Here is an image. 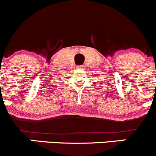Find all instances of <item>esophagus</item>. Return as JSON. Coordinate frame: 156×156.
Returning a JSON list of instances; mask_svg holds the SVG:
<instances>
[{"mask_svg":"<svg viewBox=\"0 0 156 156\" xmlns=\"http://www.w3.org/2000/svg\"><path fill=\"white\" fill-rule=\"evenodd\" d=\"M77 68H78V69H84V66H83V65L78 66Z\"/></svg>","mask_w":156,"mask_h":156,"instance_id":"obj_1","label":"esophagus"}]
</instances>
